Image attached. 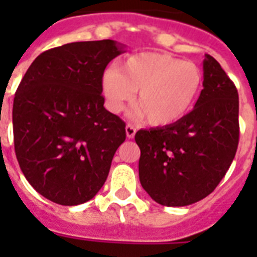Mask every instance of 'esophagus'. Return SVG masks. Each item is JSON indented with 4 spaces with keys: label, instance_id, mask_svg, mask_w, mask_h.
I'll return each instance as SVG.
<instances>
[{
    "label": "esophagus",
    "instance_id": "34e87169",
    "mask_svg": "<svg viewBox=\"0 0 257 257\" xmlns=\"http://www.w3.org/2000/svg\"><path fill=\"white\" fill-rule=\"evenodd\" d=\"M125 132H126V137H128V139H133L135 135H136V128H135L133 125L128 124L125 126Z\"/></svg>",
    "mask_w": 257,
    "mask_h": 257
}]
</instances>
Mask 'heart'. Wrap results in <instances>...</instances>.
Wrapping results in <instances>:
<instances>
[{"label":"heart","instance_id":"1","mask_svg":"<svg viewBox=\"0 0 257 257\" xmlns=\"http://www.w3.org/2000/svg\"><path fill=\"white\" fill-rule=\"evenodd\" d=\"M203 72L195 62L171 54L140 52L131 54L121 69L110 66L102 76L108 108L121 112L139 90L135 106L153 126H168L183 120L195 106L203 88Z\"/></svg>","mask_w":257,"mask_h":257}]
</instances>
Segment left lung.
<instances>
[{
    "instance_id": "1",
    "label": "left lung",
    "mask_w": 257,
    "mask_h": 257,
    "mask_svg": "<svg viewBox=\"0 0 257 257\" xmlns=\"http://www.w3.org/2000/svg\"><path fill=\"white\" fill-rule=\"evenodd\" d=\"M204 89L183 120L141 129L140 183L156 203L184 207L215 191L239 145V94L215 58L205 54Z\"/></svg>"
}]
</instances>
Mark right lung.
Segmentation results:
<instances>
[{"label": "right lung", "instance_id": "1", "mask_svg": "<svg viewBox=\"0 0 257 257\" xmlns=\"http://www.w3.org/2000/svg\"><path fill=\"white\" fill-rule=\"evenodd\" d=\"M121 53L113 40L65 44L40 54L18 85L16 156L30 185L53 203L93 199L125 141V122L101 94L105 68Z\"/></svg>", "mask_w": 257, "mask_h": 257}]
</instances>
